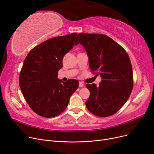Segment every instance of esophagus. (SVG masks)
Wrapping results in <instances>:
<instances>
[{
    "mask_svg": "<svg viewBox=\"0 0 154 154\" xmlns=\"http://www.w3.org/2000/svg\"><path fill=\"white\" fill-rule=\"evenodd\" d=\"M79 85L80 87H82L84 86V84H83V82H79Z\"/></svg>",
    "mask_w": 154,
    "mask_h": 154,
    "instance_id": "obj_1",
    "label": "esophagus"
}]
</instances>
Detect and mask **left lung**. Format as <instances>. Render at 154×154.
<instances>
[{
    "instance_id": "obj_1",
    "label": "left lung",
    "mask_w": 154,
    "mask_h": 154,
    "mask_svg": "<svg viewBox=\"0 0 154 154\" xmlns=\"http://www.w3.org/2000/svg\"><path fill=\"white\" fill-rule=\"evenodd\" d=\"M86 51L91 72L100 75L99 86L86 84L90 91L87 109L100 117L114 115L127 101L133 89L132 64L124 48L109 36L80 33L75 40Z\"/></svg>"
}]
</instances>
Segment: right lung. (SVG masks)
<instances>
[{"label": "right lung", "mask_w": 154, "mask_h": 154, "mask_svg": "<svg viewBox=\"0 0 154 154\" xmlns=\"http://www.w3.org/2000/svg\"><path fill=\"white\" fill-rule=\"evenodd\" d=\"M77 33L48 39L35 46L24 60L19 75L21 92L30 109L40 116L52 118L67 108L79 81L57 78L62 59L75 44Z\"/></svg>", "instance_id": "right-lung-1"}]
</instances>
